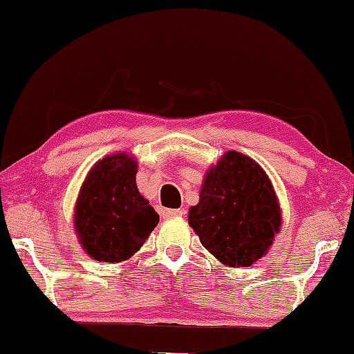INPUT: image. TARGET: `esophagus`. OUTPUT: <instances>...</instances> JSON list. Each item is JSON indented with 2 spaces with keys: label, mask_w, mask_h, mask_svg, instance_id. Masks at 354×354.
Returning <instances> with one entry per match:
<instances>
[{
  "label": "esophagus",
  "mask_w": 354,
  "mask_h": 354,
  "mask_svg": "<svg viewBox=\"0 0 354 354\" xmlns=\"http://www.w3.org/2000/svg\"><path fill=\"white\" fill-rule=\"evenodd\" d=\"M180 216H183L182 209H164L162 211L164 219H172V217H180Z\"/></svg>",
  "instance_id": "1"
}]
</instances>
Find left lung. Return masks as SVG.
Segmentation results:
<instances>
[{
    "label": "left lung",
    "mask_w": 354,
    "mask_h": 354,
    "mask_svg": "<svg viewBox=\"0 0 354 354\" xmlns=\"http://www.w3.org/2000/svg\"><path fill=\"white\" fill-rule=\"evenodd\" d=\"M188 224L222 264L248 268L268 253L282 214L263 167L239 151H227L207 171Z\"/></svg>",
    "instance_id": "obj_1"
}]
</instances>
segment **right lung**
Returning a JSON list of instances; mask_svg holds the SVG:
<instances>
[{"label":"right lung","instance_id":"right-lung-1","mask_svg":"<svg viewBox=\"0 0 354 354\" xmlns=\"http://www.w3.org/2000/svg\"><path fill=\"white\" fill-rule=\"evenodd\" d=\"M137 161L125 153L106 156L91 167L77 198L74 227L95 261L120 263L142 248L159 216L140 195Z\"/></svg>","mask_w":354,"mask_h":354}]
</instances>
